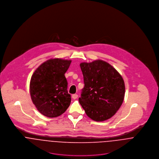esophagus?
<instances>
[{
  "mask_svg": "<svg viewBox=\"0 0 159 159\" xmlns=\"http://www.w3.org/2000/svg\"><path fill=\"white\" fill-rule=\"evenodd\" d=\"M71 97H72V98H73V99H76V98H78V95L77 94H76V93H75V94H73Z\"/></svg>",
  "mask_w": 159,
  "mask_h": 159,
  "instance_id": "34e87169",
  "label": "esophagus"
}]
</instances>
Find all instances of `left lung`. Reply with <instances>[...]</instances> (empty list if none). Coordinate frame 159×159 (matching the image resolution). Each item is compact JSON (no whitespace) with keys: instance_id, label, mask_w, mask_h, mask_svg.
Returning <instances> with one entry per match:
<instances>
[{"instance_id":"left-lung-1","label":"left lung","mask_w":159,"mask_h":159,"mask_svg":"<svg viewBox=\"0 0 159 159\" xmlns=\"http://www.w3.org/2000/svg\"><path fill=\"white\" fill-rule=\"evenodd\" d=\"M84 87L79 102L86 114L95 121H104L120 107L125 95L121 75L108 63L97 60L80 64Z\"/></svg>"}]
</instances>
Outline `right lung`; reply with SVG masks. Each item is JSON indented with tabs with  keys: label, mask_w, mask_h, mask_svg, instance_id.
I'll use <instances>...</instances> for the list:
<instances>
[{
	"label": "right lung",
	"mask_w": 159,
	"mask_h": 159,
	"mask_svg": "<svg viewBox=\"0 0 159 159\" xmlns=\"http://www.w3.org/2000/svg\"><path fill=\"white\" fill-rule=\"evenodd\" d=\"M71 61L49 59L35 71L30 82V93L33 103L39 111L48 117L64 113L71 102L65 76Z\"/></svg>",
	"instance_id": "add662e5"
}]
</instances>
